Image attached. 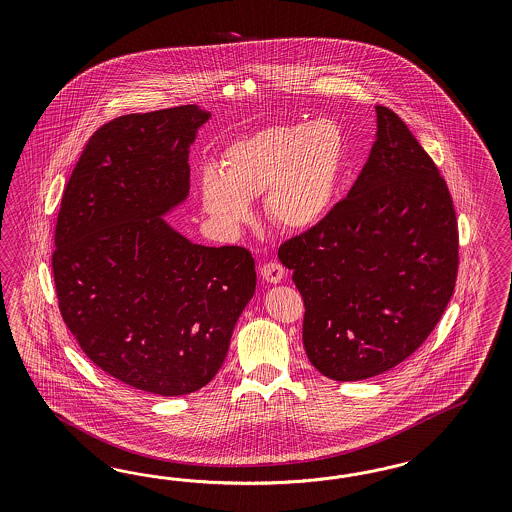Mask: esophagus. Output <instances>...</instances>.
<instances>
[{
    "label": "esophagus",
    "instance_id": "1",
    "mask_svg": "<svg viewBox=\"0 0 512 512\" xmlns=\"http://www.w3.org/2000/svg\"><path fill=\"white\" fill-rule=\"evenodd\" d=\"M261 276H263L264 281H268V283H279L283 276H285V268L281 266V264L276 263V261H272V263H264L261 266Z\"/></svg>",
    "mask_w": 512,
    "mask_h": 512
}]
</instances>
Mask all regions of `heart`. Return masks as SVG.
I'll list each match as a JSON object with an SVG mask.
<instances>
[{
  "label": "heart",
  "mask_w": 512,
  "mask_h": 512,
  "mask_svg": "<svg viewBox=\"0 0 512 512\" xmlns=\"http://www.w3.org/2000/svg\"><path fill=\"white\" fill-rule=\"evenodd\" d=\"M343 133L330 120L272 125L231 144L221 169L199 178L204 212L217 229L238 231L251 217V199L279 229L310 231L325 219L340 184Z\"/></svg>",
  "instance_id": "heart-1"
}]
</instances>
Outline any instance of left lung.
I'll return each mask as SVG.
<instances>
[{
    "label": "left lung",
    "instance_id": "left-lung-1",
    "mask_svg": "<svg viewBox=\"0 0 512 512\" xmlns=\"http://www.w3.org/2000/svg\"><path fill=\"white\" fill-rule=\"evenodd\" d=\"M375 112L377 137L347 197L278 249L304 300L306 355L334 381H362L411 357L458 274L445 178L394 110Z\"/></svg>",
    "mask_w": 512,
    "mask_h": 512
}]
</instances>
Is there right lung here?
<instances>
[{"mask_svg":"<svg viewBox=\"0 0 512 512\" xmlns=\"http://www.w3.org/2000/svg\"><path fill=\"white\" fill-rule=\"evenodd\" d=\"M195 105L101 125L63 191L52 272L63 323L97 368L182 396L208 385L255 293L251 251L206 248L167 225L189 193Z\"/></svg>","mask_w":512,"mask_h":512,"instance_id":"obj_1","label":"right lung"}]
</instances>
